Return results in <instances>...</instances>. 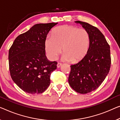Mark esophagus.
Here are the masks:
<instances>
[{
  "label": "esophagus",
  "mask_w": 120,
  "mask_h": 120,
  "mask_svg": "<svg viewBox=\"0 0 120 120\" xmlns=\"http://www.w3.org/2000/svg\"><path fill=\"white\" fill-rule=\"evenodd\" d=\"M61 66H62V64H61V63H58V64H57V67H58V68L60 67Z\"/></svg>",
  "instance_id": "obj_1"
}]
</instances>
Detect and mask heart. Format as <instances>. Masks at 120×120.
<instances>
[{"mask_svg": "<svg viewBox=\"0 0 120 120\" xmlns=\"http://www.w3.org/2000/svg\"><path fill=\"white\" fill-rule=\"evenodd\" d=\"M90 43L89 32L85 28L71 25L58 27L45 41V49L52 60H56L61 52L62 60L75 63L81 60L88 53Z\"/></svg>", "mask_w": 120, "mask_h": 120, "instance_id": "1", "label": "heart"}]
</instances>
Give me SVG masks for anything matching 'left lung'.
Wrapping results in <instances>:
<instances>
[{
  "label": "left lung",
  "instance_id": "obj_1",
  "mask_svg": "<svg viewBox=\"0 0 120 120\" xmlns=\"http://www.w3.org/2000/svg\"><path fill=\"white\" fill-rule=\"evenodd\" d=\"M75 22L88 31L90 43L85 58L71 66L68 82L75 92L87 94L97 89L108 74L111 64L110 46L98 28L82 21Z\"/></svg>",
  "mask_w": 120,
  "mask_h": 120
}]
</instances>
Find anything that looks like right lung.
Returning a JSON list of instances; mask_svg holds the SVG:
<instances>
[{
	"label": "right lung",
	"mask_w": 120,
	"mask_h": 120,
	"mask_svg": "<svg viewBox=\"0 0 120 120\" xmlns=\"http://www.w3.org/2000/svg\"><path fill=\"white\" fill-rule=\"evenodd\" d=\"M58 22L37 24L14 40L8 52L11 76L24 92L42 93L50 85V76L57 62L47 59L45 41Z\"/></svg>",
	"instance_id": "add662e5"
}]
</instances>
